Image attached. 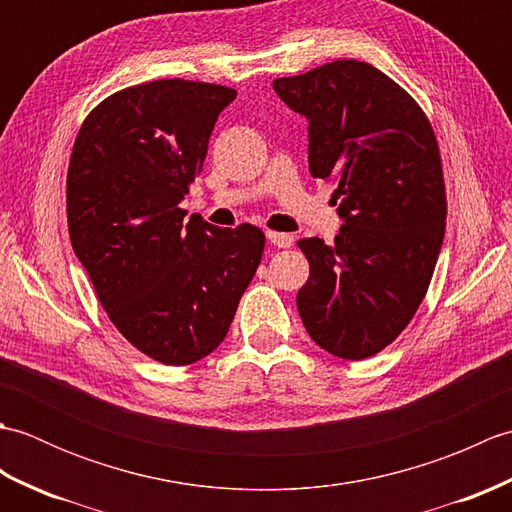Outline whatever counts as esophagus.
Returning <instances> with one entry per match:
<instances>
[{"instance_id": "1", "label": "esophagus", "mask_w": 512, "mask_h": 512, "mask_svg": "<svg viewBox=\"0 0 512 512\" xmlns=\"http://www.w3.org/2000/svg\"><path fill=\"white\" fill-rule=\"evenodd\" d=\"M266 239L277 248H290L292 246V235L288 233H277V231H266Z\"/></svg>"}]
</instances>
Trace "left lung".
I'll return each instance as SVG.
<instances>
[{
  "label": "left lung",
  "mask_w": 512,
  "mask_h": 512,
  "mask_svg": "<svg viewBox=\"0 0 512 512\" xmlns=\"http://www.w3.org/2000/svg\"><path fill=\"white\" fill-rule=\"evenodd\" d=\"M273 88L306 116L312 176L339 182L334 244L299 239L310 264L299 317L325 352L361 361L407 328L436 268L447 220L438 140L420 105L363 61L325 63Z\"/></svg>",
  "instance_id": "1"
}]
</instances>
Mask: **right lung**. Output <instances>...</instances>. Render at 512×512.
<instances>
[{
    "label": "right lung",
    "mask_w": 512,
    "mask_h": 512,
    "mask_svg": "<svg viewBox=\"0 0 512 512\" xmlns=\"http://www.w3.org/2000/svg\"><path fill=\"white\" fill-rule=\"evenodd\" d=\"M235 96L184 79L134 85L94 107L72 149L74 253L118 332L165 365H191L224 341L262 262L257 226L184 222L180 209Z\"/></svg>",
    "instance_id": "obj_1"
}]
</instances>
